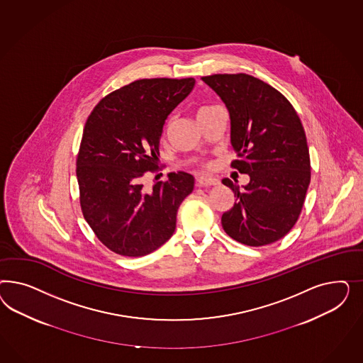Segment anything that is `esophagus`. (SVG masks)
<instances>
[{
  "instance_id": "34e87169",
  "label": "esophagus",
  "mask_w": 363,
  "mask_h": 363,
  "mask_svg": "<svg viewBox=\"0 0 363 363\" xmlns=\"http://www.w3.org/2000/svg\"><path fill=\"white\" fill-rule=\"evenodd\" d=\"M197 185L205 187L217 186V185H220V181L213 177H198Z\"/></svg>"
}]
</instances>
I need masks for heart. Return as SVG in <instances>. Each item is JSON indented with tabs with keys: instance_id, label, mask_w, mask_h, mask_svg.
<instances>
[{
	"instance_id": "obj_1",
	"label": "heart",
	"mask_w": 363,
	"mask_h": 363,
	"mask_svg": "<svg viewBox=\"0 0 363 363\" xmlns=\"http://www.w3.org/2000/svg\"><path fill=\"white\" fill-rule=\"evenodd\" d=\"M211 108H214V106H205V108H201L198 113H203V111H206V110L211 109ZM205 166H209V164H205Z\"/></svg>"
}]
</instances>
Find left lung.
Returning <instances> with one entry per match:
<instances>
[{
    "mask_svg": "<svg viewBox=\"0 0 363 363\" xmlns=\"http://www.w3.org/2000/svg\"><path fill=\"white\" fill-rule=\"evenodd\" d=\"M230 113L231 167L249 174L240 186L229 178L235 203L222 214V228L237 242L264 246L296 225L306 198L311 166L306 134L297 111L282 93L258 78L238 74L202 77Z\"/></svg>",
    "mask_w": 363,
    "mask_h": 363,
    "instance_id": "obj_1",
    "label": "left lung"
}]
</instances>
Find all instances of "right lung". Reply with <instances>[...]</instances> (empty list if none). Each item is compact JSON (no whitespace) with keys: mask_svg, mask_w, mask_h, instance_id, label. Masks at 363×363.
Listing matches in <instances>:
<instances>
[{"mask_svg":"<svg viewBox=\"0 0 363 363\" xmlns=\"http://www.w3.org/2000/svg\"><path fill=\"white\" fill-rule=\"evenodd\" d=\"M194 78H143L111 91L86 120L77 154L79 205L91 230L113 253L143 257L176 230L177 211L194 178L169 173L153 189L146 173L160 172V140L167 116L194 88Z\"/></svg>","mask_w":363,"mask_h":363,"instance_id":"obj_1","label":"right lung"}]
</instances>
